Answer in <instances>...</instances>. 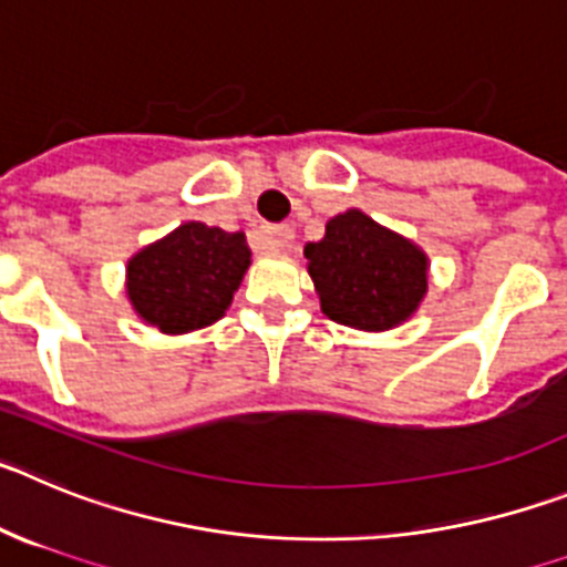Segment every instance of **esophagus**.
Returning <instances> with one entry per match:
<instances>
[{
  "label": "esophagus",
  "mask_w": 567,
  "mask_h": 567,
  "mask_svg": "<svg viewBox=\"0 0 567 567\" xmlns=\"http://www.w3.org/2000/svg\"><path fill=\"white\" fill-rule=\"evenodd\" d=\"M259 239H262V248L268 254H288L290 248H293V228L288 226L262 228V231H259Z\"/></svg>",
  "instance_id": "34e87169"
}]
</instances>
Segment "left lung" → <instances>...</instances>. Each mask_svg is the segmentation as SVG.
Masks as SVG:
<instances>
[{"label":"left lung","mask_w":567,"mask_h":567,"mask_svg":"<svg viewBox=\"0 0 567 567\" xmlns=\"http://www.w3.org/2000/svg\"><path fill=\"white\" fill-rule=\"evenodd\" d=\"M321 313L364 333L404 324L430 290V257L404 234L361 208L330 217L324 237L305 246Z\"/></svg>","instance_id":"1"}]
</instances>
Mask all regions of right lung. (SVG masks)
Returning <instances> with one entry per match:
<instances>
[{
  "label": "right lung",
  "instance_id": "1",
  "mask_svg": "<svg viewBox=\"0 0 567 567\" xmlns=\"http://www.w3.org/2000/svg\"><path fill=\"white\" fill-rule=\"evenodd\" d=\"M251 248L243 231L188 220L126 262V299L144 324L166 336L203 330L226 316Z\"/></svg>",
  "mask_w": 567,
  "mask_h": 567
}]
</instances>
